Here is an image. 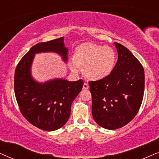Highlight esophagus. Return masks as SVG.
<instances>
[{
    "label": "esophagus",
    "mask_w": 159,
    "mask_h": 159,
    "mask_svg": "<svg viewBox=\"0 0 159 159\" xmlns=\"http://www.w3.org/2000/svg\"><path fill=\"white\" fill-rule=\"evenodd\" d=\"M89 89V85L86 83H84V86H83V89L86 90V89Z\"/></svg>",
    "instance_id": "34e87169"
}]
</instances>
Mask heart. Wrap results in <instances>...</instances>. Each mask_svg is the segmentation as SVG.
I'll return each instance as SVG.
<instances>
[{
  "instance_id": "1",
  "label": "heart",
  "mask_w": 159,
  "mask_h": 159,
  "mask_svg": "<svg viewBox=\"0 0 159 159\" xmlns=\"http://www.w3.org/2000/svg\"><path fill=\"white\" fill-rule=\"evenodd\" d=\"M116 59L115 51L111 47L87 42L75 48L70 67L75 72L78 67H84V75L88 79L99 81L111 73Z\"/></svg>"
}]
</instances>
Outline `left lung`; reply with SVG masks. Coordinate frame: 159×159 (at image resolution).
Instances as JSON below:
<instances>
[{"instance_id":"1","label":"left lung","mask_w":159,"mask_h":159,"mask_svg":"<svg viewBox=\"0 0 159 159\" xmlns=\"http://www.w3.org/2000/svg\"><path fill=\"white\" fill-rule=\"evenodd\" d=\"M114 44L118 57L113 71L105 78L89 83L94 120L111 130L123 127L135 117L145 89L143 65L125 46Z\"/></svg>"}]
</instances>
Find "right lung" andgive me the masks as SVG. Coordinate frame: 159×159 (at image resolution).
<instances>
[{
  "instance_id": "obj_1",
  "label": "right lung",
  "mask_w": 159,
  "mask_h": 159,
  "mask_svg": "<svg viewBox=\"0 0 159 159\" xmlns=\"http://www.w3.org/2000/svg\"><path fill=\"white\" fill-rule=\"evenodd\" d=\"M67 48L63 37L35 44L18 63L14 74V93L22 116L33 126L52 132L66 124L71 105L82 89L83 80L69 81L63 78L39 83L31 75L35 54L55 52L67 61Z\"/></svg>"
}]
</instances>
